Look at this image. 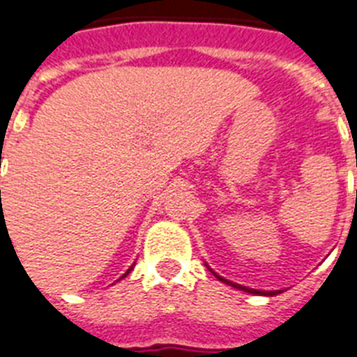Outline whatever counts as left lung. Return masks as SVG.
<instances>
[{"mask_svg":"<svg viewBox=\"0 0 357 357\" xmlns=\"http://www.w3.org/2000/svg\"><path fill=\"white\" fill-rule=\"evenodd\" d=\"M206 266H208V264H206ZM208 270H210V272L213 273L215 278L219 279V281H222V282H225V284H228V287H234V288H237V290H241V291H246V294H253V296H268V297H273V296H278V294H281V291H282V290H255V288L243 287V284H237V282H231V281H228V279L220 278L219 273H215L210 266H208Z\"/></svg>","mask_w":357,"mask_h":357,"instance_id":"1","label":"left lung"}]
</instances>
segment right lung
Returning a JSON list of instances; mask_svg holds the SVG:
<instances>
[{"mask_svg":"<svg viewBox=\"0 0 357 357\" xmlns=\"http://www.w3.org/2000/svg\"><path fill=\"white\" fill-rule=\"evenodd\" d=\"M131 270H132V266H131V268H129V270H128V272H126V273H123V275H122V278H120V279H123V278H128V273H131ZM120 279H119V281H120Z\"/></svg>","mask_w":357,"mask_h":357,"instance_id":"add662e5","label":"right lung"}]
</instances>
